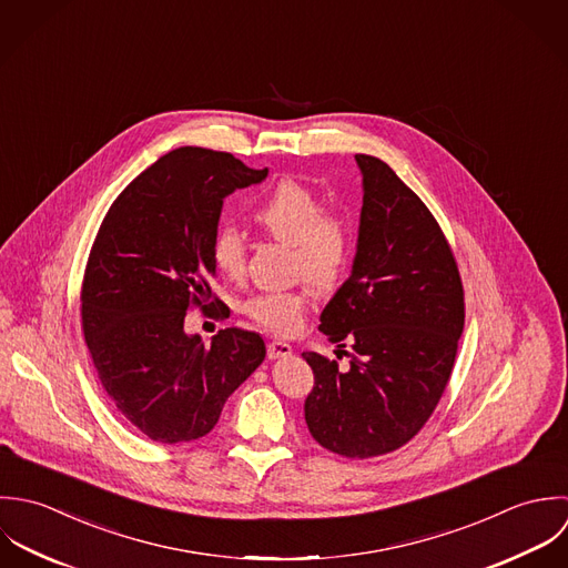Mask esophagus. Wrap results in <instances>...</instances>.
I'll return each mask as SVG.
<instances>
[{
    "label": "esophagus",
    "instance_id": "obj_1",
    "mask_svg": "<svg viewBox=\"0 0 568 568\" xmlns=\"http://www.w3.org/2000/svg\"><path fill=\"white\" fill-rule=\"evenodd\" d=\"M292 353H294V348H292L290 342L272 341L267 344V355H270L272 359L287 357V355H292Z\"/></svg>",
    "mask_w": 568,
    "mask_h": 568
}]
</instances>
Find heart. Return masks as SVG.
<instances>
[{
	"label": "heart",
	"instance_id": "b5f03b06",
	"mask_svg": "<svg viewBox=\"0 0 568 568\" xmlns=\"http://www.w3.org/2000/svg\"><path fill=\"white\" fill-rule=\"evenodd\" d=\"M256 224L265 227L276 241L292 245V270L310 281L316 290L327 292L338 281L351 258V232L346 224L327 213V204L305 184L281 180L254 209ZM215 267L239 278L245 270V234L234 226H222L211 245ZM310 305L305 287L263 290L239 303L258 327L274 334H292Z\"/></svg>",
	"mask_w": 568,
	"mask_h": 568
}]
</instances>
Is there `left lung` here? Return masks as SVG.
<instances>
[{"label":"left lung","mask_w":568,"mask_h":568,"mask_svg":"<svg viewBox=\"0 0 568 568\" xmlns=\"http://www.w3.org/2000/svg\"><path fill=\"white\" fill-rule=\"evenodd\" d=\"M362 213L351 276L321 314V332L351 342L348 368L305 351L312 437L346 458L408 444L437 408L465 323L458 267L426 204L379 158L357 153ZM338 344V346H341ZM346 346V344H342Z\"/></svg>","instance_id":"obj_1"}]
</instances>
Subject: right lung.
<instances>
[{"mask_svg":"<svg viewBox=\"0 0 568 568\" xmlns=\"http://www.w3.org/2000/svg\"><path fill=\"white\" fill-rule=\"evenodd\" d=\"M265 178L232 153L180 146L142 171L99 227L81 290L83 334L115 410L158 444L209 435L265 359L254 332L230 327L211 344L184 332L186 312L213 298L224 200Z\"/></svg>","mask_w":568,"mask_h":568,"instance_id":"obj_1","label":"right lung"}]
</instances>
